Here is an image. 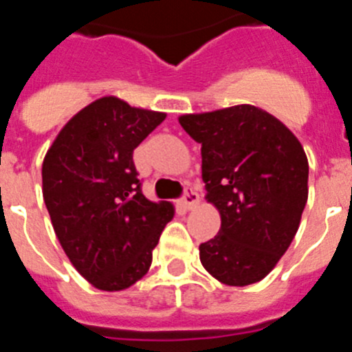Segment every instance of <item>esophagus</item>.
Here are the masks:
<instances>
[{
    "label": "esophagus",
    "instance_id": "obj_1",
    "mask_svg": "<svg viewBox=\"0 0 352 352\" xmlns=\"http://www.w3.org/2000/svg\"><path fill=\"white\" fill-rule=\"evenodd\" d=\"M182 204H183V208H186V210H192V208L197 206L199 204L197 192H194L192 188H185V194H183V197H182Z\"/></svg>",
    "mask_w": 352,
    "mask_h": 352
}]
</instances>
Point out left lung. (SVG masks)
Segmentation results:
<instances>
[{
    "label": "left lung",
    "mask_w": 352,
    "mask_h": 352,
    "mask_svg": "<svg viewBox=\"0 0 352 352\" xmlns=\"http://www.w3.org/2000/svg\"><path fill=\"white\" fill-rule=\"evenodd\" d=\"M201 144L206 199L220 213L219 234L199 245L210 275L243 287L268 275L300 227L309 199V160L296 135L254 105L183 114Z\"/></svg>",
    "instance_id": "obj_1"
}]
</instances>
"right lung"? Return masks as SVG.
<instances>
[{
  "label": "right lung",
  "instance_id": "right-lung-1",
  "mask_svg": "<svg viewBox=\"0 0 352 352\" xmlns=\"http://www.w3.org/2000/svg\"><path fill=\"white\" fill-rule=\"evenodd\" d=\"M164 113L104 96L61 129L42 166V192L54 232L77 272L100 291H123L148 273L167 201L142 195L138 148Z\"/></svg>",
  "mask_w": 352,
  "mask_h": 352
}]
</instances>
